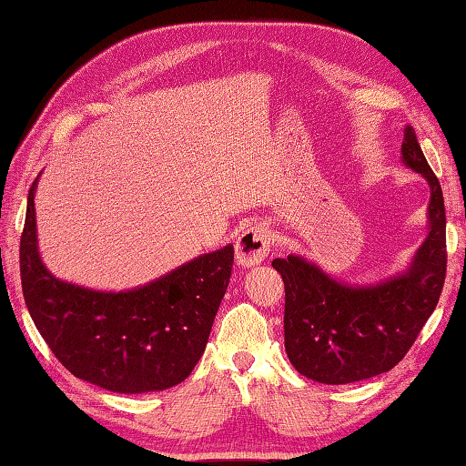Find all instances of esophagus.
Segmentation results:
<instances>
[{
	"mask_svg": "<svg viewBox=\"0 0 466 466\" xmlns=\"http://www.w3.org/2000/svg\"><path fill=\"white\" fill-rule=\"evenodd\" d=\"M268 250L270 234L262 226H250L247 230H242L238 238H236V260L244 268L255 267L265 260L268 257Z\"/></svg>",
	"mask_w": 466,
	"mask_h": 466,
	"instance_id": "esophagus-1",
	"label": "esophagus"
}]
</instances>
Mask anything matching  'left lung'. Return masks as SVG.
<instances>
[{
	"mask_svg": "<svg viewBox=\"0 0 466 466\" xmlns=\"http://www.w3.org/2000/svg\"><path fill=\"white\" fill-rule=\"evenodd\" d=\"M401 160L430 185V232L403 273L369 287L336 281L314 262L275 258L285 283V350L303 377L346 385L391 370L432 316L446 277V211L442 187L403 130Z\"/></svg>",
	"mask_w": 466,
	"mask_h": 466,
	"instance_id": "8db88e82",
	"label": "left lung"
}]
</instances>
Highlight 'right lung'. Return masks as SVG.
Instances as JSON below:
<instances>
[{
    "mask_svg": "<svg viewBox=\"0 0 466 466\" xmlns=\"http://www.w3.org/2000/svg\"><path fill=\"white\" fill-rule=\"evenodd\" d=\"M20 238L24 301L61 365L114 393L163 391L191 375L232 275L234 247L208 252L130 291H93L48 273L34 191Z\"/></svg>",
    "mask_w": 466,
    "mask_h": 466,
    "instance_id": "1",
    "label": "right lung"
}]
</instances>
